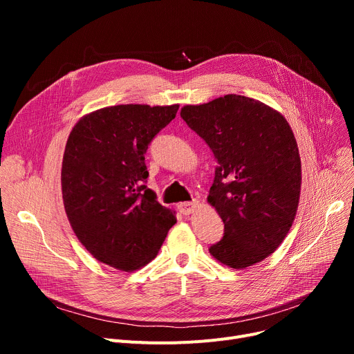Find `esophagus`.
Here are the masks:
<instances>
[{
	"instance_id": "esophagus-1",
	"label": "esophagus",
	"mask_w": 354,
	"mask_h": 354,
	"mask_svg": "<svg viewBox=\"0 0 354 354\" xmlns=\"http://www.w3.org/2000/svg\"><path fill=\"white\" fill-rule=\"evenodd\" d=\"M198 201H192V202H180L179 205H178V209H179V212L180 214H183V215H191V214H194L195 211H196V208H198Z\"/></svg>"
}]
</instances>
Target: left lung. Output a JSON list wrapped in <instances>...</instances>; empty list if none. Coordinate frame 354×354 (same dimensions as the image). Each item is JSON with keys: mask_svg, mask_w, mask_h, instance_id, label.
Instances as JSON below:
<instances>
[{"mask_svg": "<svg viewBox=\"0 0 354 354\" xmlns=\"http://www.w3.org/2000/svg\"><path fill=\"white\" fill-rule=\"evenodd\" d=\"M180 118L216 159L208 202L225 232L211 255L234 270L261 263L287 236L300 202L301 159L288 122L239 95L187 104Z\"/></svg>", "mask_w": 354, "mask_h": 354, "instance_id": "obj_1", "label": "left lung"}]
</instances>
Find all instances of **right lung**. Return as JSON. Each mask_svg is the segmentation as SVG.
<instances>
[{"mask_svg":"<svg viewBox=\"0 0 354 354\" xmlns=\"http://www.w3.org/2000/svg\"><path fill=\"white\" fill-rule=\"evenodd\" d=\"M179 104H118L84 115L68 135L62 192L70 225L97 261L135 271L158 255L175 211L146 188L147 145Z\"/></svg>","mask_w":354,"mask_h":354,"instance_id":"add662e5","label":"right lung"}]
</instances>
